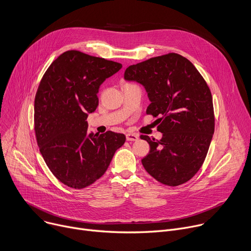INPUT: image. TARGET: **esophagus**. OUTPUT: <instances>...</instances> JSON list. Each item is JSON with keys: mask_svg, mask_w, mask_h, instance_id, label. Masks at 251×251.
Returning a JSON list of instances; mask_svg holds the SVG:
<instances>
[{"mask_svg": "<svg viewBox=\"0 0 251 251\" xmlns=\"http://www.w3.org/2000/svg\"><path fill=\"white\" fill-rule=\"evenodd\" d=\"M126 141H129V142H134V141H138L139 140V134H136V133H126Z\"/></svg>", "mask_w": 251, "mask_h": 251, "instance_id": "1", "label": "esophagus"}]
</instances>
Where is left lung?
<instances>
[{"instance_id": "obj_1", "label": "left lung", "mask_w": 251, "mask_h": 251, "mask_svg": "<svg viewBox=\"0 0 251 251\" xmlns=\"http://www.w3.org/2000/svg\"><path fill=\"white\" fill-rule=\"evenodd\" d=\"M125 78L145 86L151 100L147 114L159 117L163 132L160 141L141 136L151 148L142 160L144 168L168 186L188 182L202 167L215 127L212 94L203 76L182 55L168 53L128 66Z\"/></svg>"}]
</instances>
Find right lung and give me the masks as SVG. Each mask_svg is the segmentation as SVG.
Masks as SVG:
<instances>
[{
  "mask_svg": "<svg viewBox=\"0 0 251 251\" xmlns=\"http://www.w3.org/2000/svg\"><path fill=\"white\" fill-rule=\"evenodd\" d=\"M123 65L69 50L44 73L34 102V129L41 155L64 185L82 189L100 179L126 137L87 133L88 113L99 105L100 84Z\"/></svg>",
  "mask_w": 251,
  "mask_h": 251,
  "instance_id": "1",
  "label": "right lung"
}]
</instances>
